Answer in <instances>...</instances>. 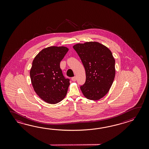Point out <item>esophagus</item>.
Returning a JSON list of instances; mask_svg holds the SVG:
<instances>
[{"label":"esophagus","instance_id":"34e87169","mask_svg":"<svg viewBox=\"0 0 149 149\" xmlns=\"http://www.w3.org/2000/svg\"><path fill=\"white\" fill-rule=\"evenodd\" d=\"M76 79H77V78H76V77H73L72 78V80L73 81H76Z\"/></svg>","mask_w":149,"mask_h":149}]
</instances>
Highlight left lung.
<instances>
[{"mask_svg": "<svg viewBox=\"0 0 149 149\" xmlns=\"http://www.w3.org/2000/svg\"><path fill=\"white\" fill-rule=\"evenodd\" d=\"M85 69L86 82L80 86L84 96L96 101L109 91L114 80L115 60L111 51L96 41L77 44L73 46Z\"/></svg>", "mask_w": 149, "mask_h": 149, "instance_id": "obj_1", "label": "left lung"}]
</instances>
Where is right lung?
<instances>
[{"instance_id":"obj_1","label":"right lung","mask_w":149,"mask_h":149,"mask_svg":"<svg viewBox=\"0 0 149 149\" xmlns=\"http://www.w3.org/2000/svg\"><path fill=\"white\" fill-rule=\"evenodd\" d=\"M69 48L51 46L42 49L32 62L30 76L36 94L49 104L61 101L67 95L70 80L65 79L60 62Z\"/></svg>"}]
</instances>
